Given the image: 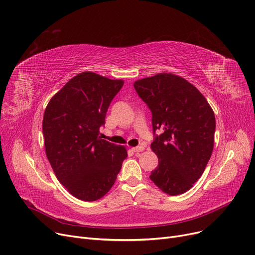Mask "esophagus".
<instances>
[{"label": "esophagus", "instance_id": "1", "mask_svg": "<svg viewBox=\"0 0 255 255\" xmlns=\"http://www.w3.org/2000/svg\"><path fill=\"white\" fill-rule=\"evenodd\" d=\"M143 149H145V147H143V146H137V147L132 148V151H133V152H141V151H143Z\"/></svg>", "mask_w": 255, "mask_h": 255}]
</instances>
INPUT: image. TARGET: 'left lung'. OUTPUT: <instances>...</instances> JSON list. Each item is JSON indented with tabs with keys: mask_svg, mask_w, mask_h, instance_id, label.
<instances>
[{
	"mask_svg": "<svg viewBox=\"0 0 255 255\" xmlns=\"http://www.w3.org/2000/svg\"><path fill=\"white\" fill-rule=\"evenodd\" d=\"M133 86L151 110L154 133L163 130L151 143L158 165L150 179L170 196L183 194L202 176L212 156L214 110L192 83L174 74L147 77Z\"/></svg>",
	"mask_w": 255,
	"mask_h": 255,
	"instance_id": "8db88e82",
	"label": "left lung"
}]
</instances>
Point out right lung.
<instances>
[{
	"mask_svg": "<svg viewBox=\"0 0 255 255\" xmlns=\"http://www.w3.org/2000/svg\"><path fill=\"white\" fill-rule=\"evenodd\" d=\"M123 84L93 72L80 73L52 97L43 114L51 167L59 182L80 200L105 196L127 157L124 146L99 136L109 104Z\"/></svg>",
	"mask_w": 255,
	"mask_h": 255,
	"instance_id": "add662e5",
	"label": "right lung"
}]
</instances>
